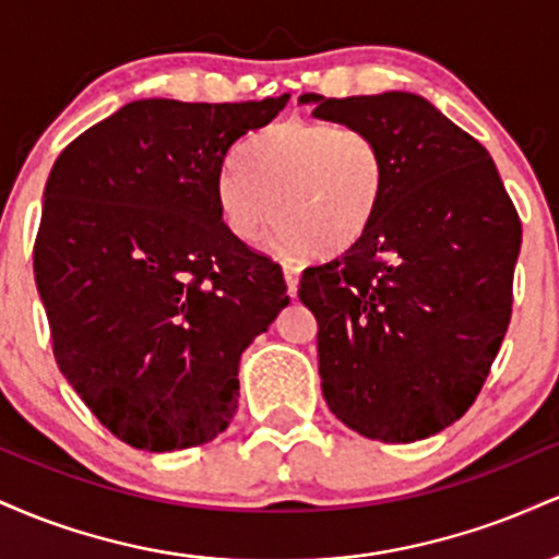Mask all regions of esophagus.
Listing matches in <instances>:
<instances>
[{"label":"esophagus","mask_w":559,"mask_h":559,"mask_svg":"<svg viewBox=\"0 0 559 559\" xmlns=\"http://www.w3.org/2000/svg\"><path fill=\"white\" fill-rule=\"evenodd\" d=\"M299 273L301 267L297 262H284V278H286V288L288 297H297V286H299Z\"/></svg>","instance_id":"1"}]
</instances>
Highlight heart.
<instances>
[{"label": "heart", "instance_id": "heart-1", "mask_svg": "<svg viewBox=\"0 0 559 559\" xmlns=\"http://www.w3.org/2000/svg\"><path fill=\"white\" fill-rule=\"evenodd\" d=\"M386 183V155L368 131L286 120L243 146L215 199L234 239L258 241L275 221L286 252L336 258L376 226Z\"/></svg>", "mask_w": 559, "mask_h": 559}]
</instances>
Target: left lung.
Returning a JSON list of instances; mask_svg holds the SVG:
<instances>
[{
  "mask_svg": "<svg viewBox=\"0 0 559 559\" xmlns=\"http://www.w3.org/2000/svg\"><path fill=\"white\" fill-rule=\"evenodd\" d=\"M299 105L368 131L389 168L370 234L301 273L323 396L368 439H428L463 418L502 346L521 217L489 152L423 96L301 94Z\"/></svg>",
  "mask_w": 559,
  "mask_h": 559,
  "instance_id": "8db88e82",
  "label": "left lung"
}]
</instances>
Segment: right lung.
<instances>
[{
    "mask_svg": "<svg viewBox=\"0 0 559 559\" xmlns=\"http://www.w3.org/2000/svg\"><path fill=\"white\" fill-rule=\"evenodd\" d=\"M286 102L139 99L52 165L34 275L55 360L126 444L176 452L226 431L241 352L288 305L278 262L234 239L215 199L236 144Z\"/></svg>",
    "mask_w": 559,
    "mask_h": 559,
    "instance_id": "obj_1",
    "label": "right lung"
}]
</instances>
